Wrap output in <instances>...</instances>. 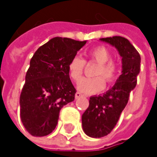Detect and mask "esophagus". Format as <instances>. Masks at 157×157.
Returning <instances> with one entry per match:
<instances>
[{
    "instance_id": "esophagus-1",
    "label": "esophagus",
    "mask_w": 157,
    "mask_h": 157,
    "mask_svg": "<svg viewBox=\"0 0 157 157\" xmlns=\"http://www.w3.org/2000/svg\"><path fill=\"white\" fill-rule=\"evenodd\" d=\"M83 95L81 94V93H79V92H76L75 93V99H79V98H81V97H82Z\"/></svg>"
}]
</instances>
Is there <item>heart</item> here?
Instances as JSON below:
<instances>
[{
    "instance_id": "obj_1",
    "label": "heart",
    "mask_w": 157,
    "mask_h": 157,
    "mask_svg": "<svg viewBox=\"0 0 157 157\" xmlns=\"http://www.w3.org/2000/svg\"><path fill=\"white\" fill-rule=\"evenodd\" d=\"M85 54L88 58L87 61L75 56L69 62L67 65L68 75L74 82H78L82 76L85 62H94L97 63V66L93 73V75L96 76L82 79L78 83V89L81 92L85 94H96L104 89V80H105L106 82H112L116 79L118 67L113 60H110L111 52L105 46L99 45L90 49Z\"/></svg>"
}]
</instances>
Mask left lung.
<instances>
[{
	"mask_svg": "<svg viewBox=\"0 0 157 157\" xmlns=\"http://www.w3.org/2000/svg\"><path fill=\"white\" fill-rule=\"evenodd\" d=\"M100 40L117 49L122 57V75L105 94L90 97L89 106L82 115L83 132L94 138L107 136L116 125L136 85L141 63L139 52L127 39L113 36Z\"/></svg>",
	"mask_w": 157,
	"mask_h": 157,
	"instance_id": "left-lung-1",
	"label": "left lung"
}]
</instances>
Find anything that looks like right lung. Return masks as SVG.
<instances>
[{
  "label": "right lung",
  "mask_w": 157,
  "mask_h": 157,
  "mask_svg": "<svg viewBox=\"0 0 157 157\" xmlns=\"http://www.w3.org/2000/svg\"><path fill=\"white\" fill-rule=\"evenodd\" d=\"M85 44L54 37L32 57L20 96L21 120L32 136L51 134L57 125L60 110L75 100L76 90L67 65Z\"/></svg>",
  "instance_id": "right-lung-1"
}]
</instances>
